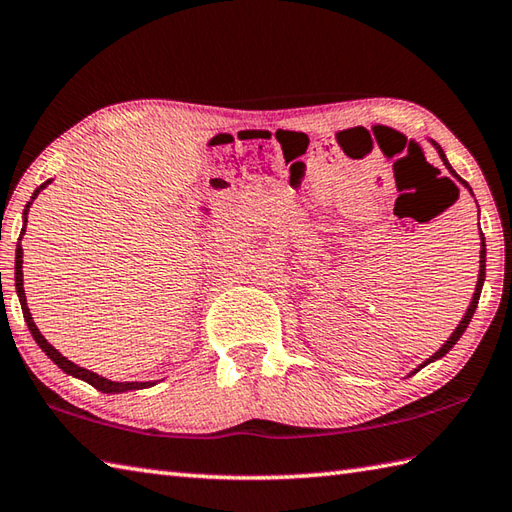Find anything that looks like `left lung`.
Wrapping results in <instances>:
<instances>
[{
    "mask_svg": "<svg viewBox=\"0 0 512 512\" xmlns=\"http://www.w3.org/2000/svg\"><path fill=\"white\" fill-rule=\"evenodd\" d=\"M431 145L433 147H436V151H438V156H440V160L444 162V167H447L449 169V173H451V176L455 178V180H458L460 184H462V187L466 189V191H469L471 195H473V189L469 187V182H466V180H462L460 176H458V173H455V169L451 167V162H449V158H447V154H444V151H442V147L438 145V143H433V140H431ZM473 198H475V195H473ZM475 204H477V200H475ZM477 211H480V206H477ZM477 217H480V213H477ZM477 226H480V222H477ZM484 279H486V242H484V233H482V228H480V273H477V284H475V292H473V297H471V303H469V308H466V312H464V317H462V321L458 323V328H455L453 332H451V336H449V339L447 341H444L442 343V347H440V350L438 352H433V356H429L427 358V361H424V363H420L416 369H413V372L411 374H416V372H420V369L422 367H427L429 363H433V361H440V358L442 356H447L449 354V350H451V347L455 345V343H458L460 339H462V334L466 332V328H469V323H471V319H473V314H475V310H477V303H480V295H482V286H484ZM409 374V376H411Z\"/></svg>",
    "mask_w": 512,
    "mask_h": 512,
    "instance_id": "8db88e82",
    "label": "left lung"
}]
</instances>
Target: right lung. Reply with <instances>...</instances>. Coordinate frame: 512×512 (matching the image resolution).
Listing matches in <instances>:
<instances>
[{
    "instance_id": "obj_1",
    "label": "right lung",
    "mask_w": 512,
    "mask_h": 512,
    "mask_svg": "<svg viewBox=\"0 0 512 512\" xmlns=\"http://www.w3.org/2000/svg\"><path fill=\"white\" fill-rule=\"evenodd\" d=\"M52 180H46L41 184V187H37L35 189V193H32V198H30V202L26 204V209H24V224H21V235H19V242H21V237H24V233H26V222H28V211H30V206H32V202L37 200V195L48 187ZM17 242V253H15V288H17V297H19V303H21V312H24V319H26V325H28V330H30V334H32V339L37 341V345L41 347L43 352H46V356L50 358V361L57 365L59 369H63L65 374H70V376H74V378H79V380H85V383L88 385H92L94 389H99V391H103V394H123V391H134V389H147V387H154L156 385V380H147V383H118V380H110V378H105V376H99V374H94V372H90V369H85V367H79L76 363H72V361H68V358H65L57 347L54 345H50L46 339H43V334L39 332V328L35 325V321H32V314H30V310H28V303H26V290H24V248H21V244Z\"/></svg>"
}]
</instances>
